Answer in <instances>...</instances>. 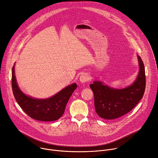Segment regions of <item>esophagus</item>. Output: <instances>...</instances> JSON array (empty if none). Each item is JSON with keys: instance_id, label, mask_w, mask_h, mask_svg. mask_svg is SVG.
Returning a JSON list of instances; mask_svg holds the SVG:
<instances>
[{"instance_id": "obj_1", "label": "esophagus", "mask_w": 158, "mask_h": 158, "mask_svg": "<svg viewBox=\"0 0 158 158\" xmlns=\"http://www.w3.org/2000/svg\"><path fill=\"white\" fill-rule=\"evenodd\" d=\"M80 81L81 82H88L89 80V76L88 73H83V74H82L81 76H80Z\"/></svg>"}]
</instances>
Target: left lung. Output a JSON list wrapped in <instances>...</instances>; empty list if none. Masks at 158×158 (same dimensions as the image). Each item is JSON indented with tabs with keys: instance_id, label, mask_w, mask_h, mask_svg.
Returning a JSON list of instances; mask_svg holds the SVG:
<instances>
[{
	"instance_id": "obj_1",
	"label": "left lung",
	"mask_w": 158,
	"mask_h": 158,
	"mask_svg": "<svg viewBox=\"0 0 158 158\" xmlns=\"http://www.w3.org/2000/svg\"><path fill=\"white\" fill-rule=\"evenodd\" d=\"M140 71L133 85L122 89H113L94 81L89 85L94 94V107L98 116L106 119L120 118L131 111L142 98L145 89L143 63L138 56Z\"/></svg>"
}]
</instances>
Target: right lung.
Masks as SVG:
<instances>
[{
	"instance_id": "right-lung-1",
	"label": "right lung",
	"mask_w": 158,
	"mask_h": 158,
	"mask_svg": "<svg viewBox=\"0 0 158 158\" xmlns=\"http://www.w3.org/2000/svg\"><path fill=\"white\" fill-rule=\"evenodd\" d=\"M12 89L14 97L20 107L30 116L40 121H53L60 119L64 113L66 105L77 85L76 83L66 87L48 99L39 100L28 97L19 89L12 69Z\"/></svg>"
}]
</instances>
